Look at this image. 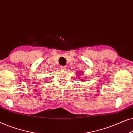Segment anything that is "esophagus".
I'll list each match as a JSON object with an SVG mask.
<instances>
[{"label": "esophagus", "instance_id": "1", "mask_svg": "<svg viewBox=\"0 0 133 133\" xmlns=\"http://www.w3.org/2000/svg\"><path fill=\"white\" fill-rule=\"evenodd\" d=\"M66 68H67V67L65 66V65H63V66H61V69L62 70H66Z\"/></svg>", "mask_w": 133, "mask_h": 133}]
</instances>
